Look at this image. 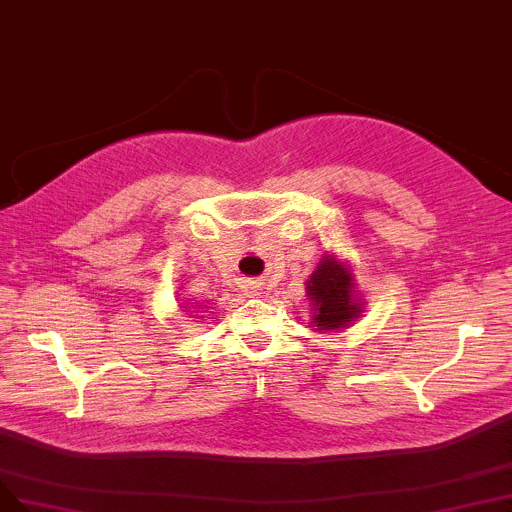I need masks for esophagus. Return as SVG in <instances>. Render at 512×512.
Wrapping results in <instances>:
<instances>
[{
	"label": "esophagus",
	"instance_id": "34e87169",
	"mask_svg": "<svg viewBox=\"0 0 512 512\" xmlns=\"http://www.w3.org/2000/svg\"><path fill=\"white\" fill-rule=\"evenodd\" d=\"M244 291H246V295L259 297L261 295V285H259V282H255V280H249V282H244Z\"/></svg>",
	"mask_w": 512,
	"mask_h": 512
}]
</instances>
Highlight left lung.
Here are the masks:
<instances>
[{
	"mask_svg": "<svg viewBox=\"0 0 512 512\" xmlns=\"http://www.w3.org/2000/svg\"><path fill=\"white\" fill-rule=\"evenodd\" d=\"M314 331H344L365 312V299L356 291L352 266L333 253L323 255L306 280Z\"/></svg>",
	"mask_w": 512,
	"mask_h": 512,
	"instance_id": "obj_1",
	"label": "left lung"
}]
</instances>
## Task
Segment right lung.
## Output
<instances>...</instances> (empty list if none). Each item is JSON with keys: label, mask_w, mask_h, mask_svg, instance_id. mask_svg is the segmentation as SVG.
Segmentation results:
<instances>
[{"label": "right lung", "mask_w": 512, "mask_h": 512, "mask_svg": "<svg viewBox=\"0 0 512 512\" xmlns=\"http://www.w3.org/2000/svg\"><path fill=\"white\" fill-rule=\"evenodd\" d=\"M181 308H183V312H185V314H189V316H192L194 312H202V310H204V308H208V306L196 304V301L192 299V301H185V304H181Z\"/></svg>", "instance_id": "1"}]
</instances>
